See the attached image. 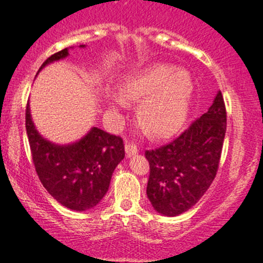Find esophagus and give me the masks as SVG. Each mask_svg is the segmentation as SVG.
Wrapping results in <instances>:
<instances>
[{"label": "esophagus", "instance_id": "obj_1", "mask_svg": "<svg viewBox=\"0 0 263 263\" xmlns=\"http://www.w3.org/2000/svg\"><path fill=\"white\" fill-rule=\"evenodd\" d=\"M125 149H126V156H127V157H132V156L136 155V153L138 152L137 146H136V144H134V143H127V144H126Z\"/></svg>", "mask_w": 263, "mask_h": 263}]
</instances>
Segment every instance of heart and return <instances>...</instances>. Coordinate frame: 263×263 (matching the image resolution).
<instances>
[{
  "mask_svg": "<svg viewBox=\"0 0 263 263\" xmlns=\"http://www.w3.org/2000/svg\"><path fill=\"white\" fill-rule=\"evenodd\" d=\"M194 93V81L185 69L157 64L129 74L120 85V95L126 100L141 101L140 119L151 134L168 136L179 129L188 117ZM125 106L122 98L114 99Z\"/></svg>",
  "mask_w": 263,
  "mask_h": 263,
  "instance_id": "heart-1",
  "label": "heart"
}]
</instances>
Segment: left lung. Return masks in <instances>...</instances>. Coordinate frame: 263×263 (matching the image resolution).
I'll return each instance as SVG.
<instances>
[{
  "label": "left lung",
  "mask_w": 263,
  "mask_h": 263,
  "mask_svg": "<svg viewBox=\"0 0 263 263\" xmlns=\"http://www.w3.org/2000/svg\"><path fill=\"white\" fill-rule=\"evenodd\" d=\"M225 132L224 98L218 91L209 110L179 137L146 151L147 197L157 213L178 216L198 203L216 176Z\"/></svg>",
  "instance_id": "left-lung-1"
}]
</instances>
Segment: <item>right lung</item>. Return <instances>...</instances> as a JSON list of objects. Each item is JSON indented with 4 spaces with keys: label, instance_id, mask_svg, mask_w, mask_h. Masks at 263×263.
Instances as JSON below:
<instances>
[{
    "label": "right lung",
    "instance_id": "right-lung-1",
    "mask_svg": "<svg viewBox=\"0 0 263 263\" xmlns=\"http://www.w3.org/2000/svg\"><path fill=\"white\" fill-rule=\"evenodd\" d=\"M68 55L69 48L53 54L39 71ZM26 129L39 180L58 203L77 211L92 209L100 203L107 193L115 168L125 158L121 137L91 127L74 143L55 144L35 129L29 104L26 108Z\"/></svg>",
    "mask_w": 263,
    "mask_h": 263
}]
</instances>
